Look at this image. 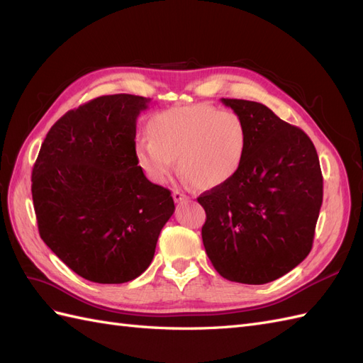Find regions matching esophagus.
<instances>
[{
	"instance_id": "34e87169",
	"label": "esophagus",
	"mask_w": 363,
	"mask_h": 363,
	"mask_svg": "<svg viewBox=\"0 0 363 363\" xmlns=\"http://www.w3.org/2000/svg\"><path fill=\"white\" fill-rule=\"evenodd\" d=\"M172 199H174L175 203H183V201H188L189 196L184 195V194L180 192V191H174V192H172Z\"/></svg>"
}]
</instances>
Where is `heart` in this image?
Listing matches in <instances>:
<instances>
[{
    "label": "heart",
    "mask_w": 363,
    "mask_h": 363,
    "mask_svg": "<svg viewBox=\"0 0 363 363\" xmlns=\"http://www.w3.org/2000/svg\"><path fill=\"white\" fill-rule=\"evenodd\" d=\"M150 136L136 140L135 155L139 168L157 184L169 179L177 159L186 180L203 189L216 188L238 172L247 150L240 116L208 104L157 113L150 123Z\"/></svg>",
    "instance_id": "1"
}]
</instances>
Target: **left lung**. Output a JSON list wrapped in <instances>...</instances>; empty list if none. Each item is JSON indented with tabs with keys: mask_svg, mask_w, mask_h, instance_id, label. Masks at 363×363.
Masks as SVG:
<instances>
[{
	"mask_svg": "<svg viewBox=\"0 0 363 363\" xmlns=\"http://www.w3.org/2000/svg\"><path fill=\"white\" fill-rule=\"evenodd\" d=\"M221 101L244 121L247 150L232 179L200 195L203 244L219 276L265 284L307 257L323 204V174L304 131L256 101Z\"/></svg>",
	"mask_w": 363,
	"mask_h": 363,
	"instance_id": "obj_1",
	"label": "left lung"
}]
</instances>
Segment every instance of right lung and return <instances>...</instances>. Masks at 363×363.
Masks as SVG:
<instances>
[{
  "instance_id": "right-lung-1",
  "label": "right lung",
  "mask_w": 363,
  "mask_h": 363,
  "mask_svg": "<svg viewBox=\"0 0 363 363\" xmlns=\"http://www.w3.org/2000/svg\"><path fill=\"white\" fill-rule=\"evenodd\" d=\"M150 98L98 96L51 127L31 174L43 242L80 277L135 280L155 257L175 206L135 155L136 119Z\"/></svg>"
}]
</instances>
